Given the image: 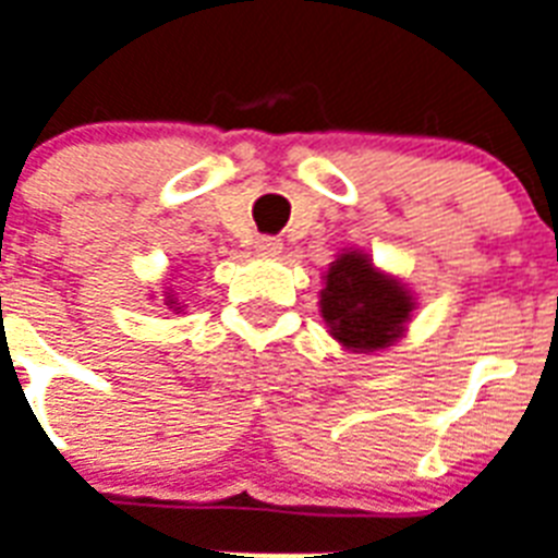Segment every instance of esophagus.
<instances>
[{"label": "esophagus", "mask_w": 558, "mask_h": 558, "mask_svg": "<svg viewBox=\"0 0 558 558\" xmlns=\"http://www.w3.org/2000/svg\"><path fill=\"white\" fill-rule=\"evenodd\" d=\"M255 248L257 252H264V255H278L280 248H283V243H280L278 238H271V234H260V238L255 240Z\"/></svg>", "instance_id": "1"}]
</instances>
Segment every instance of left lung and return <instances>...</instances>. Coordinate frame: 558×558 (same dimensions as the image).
Instances as JSON below:
<instances>
[{"mask_svg": "<svg viewBox=\"0 0 558 558\" xmlns=\"http://www.w3.org/2000/svg\"><path fill=\"white\" fill-rule=\"evenodd\" d=\"M320 312L329 332L355 352L384 350L404 332L412 298L396 280L384 278L364 255L338 257L326 275Z\"/></svg>", "mask_w": 558, "mask_h": 558, "instance_id": "left-lung-1", "label": "left lung"}]
</instances>
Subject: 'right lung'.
Masks as SVG:
<instances>
[{
	"mask_svg": "<svg viewBox=\"0 0 558 558\" xmlns=\"http://www.w3.org/2000/svg\"><path fill=\"white\" fill-rule=\"evenodd\" d=\"M169 306H177V301H171V298H169ZM177 310H180V306H177Z\"/></svg>",
	"mask_w": 558,
	"mask_h": 558,
	"instance_id": "obj_1",
	"label": "right lung"
}]
</instances>
